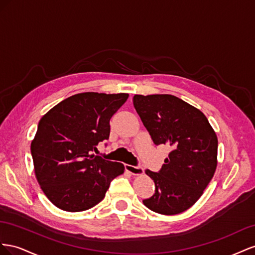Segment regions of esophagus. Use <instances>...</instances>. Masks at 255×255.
Here are the masks:
<instances>
[{
	"mask_svg": "<svg viewBox=\"0 0 255 255\" xmlns=\"http://www.w3.org/2000/svg\"><path fill=\"white\" fill-rule=\"evenodd\" d=\"M125 169H126L127 172H129L130 174H132V175H142V174L144 173L143 168L140 165L134 166V165H131V164H125Z\"/></svg>",
	"mask_w": 255,
	"mask_h": 255,
	"instance_id": "esophagus-1",
	"label": "esophagus"
}]
</instances>
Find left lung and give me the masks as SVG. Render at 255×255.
Listing matches in <instances>:
<instances>
[{"instance_id": "obj_1", "label": "left lung", "mask_w": 255, "mask_h": 255, "mask_svg": "<svg viewBox=\"0 0 255 255\" xmlns=\"http://www.w3.org/2000/svg\"><path fill=\"white\" fill-rule=\"evenodd\" d=\"M133 106L156 145L171 147L154 180L155 194L143 204L161 215H177L198 201L217 168L218 139L199 109L173 95H134Z\"/></svg>"}]
</instances>
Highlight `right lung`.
<instances>
[{"mask_svg": "<svg viewBox=\"0 0 255 255\" xmlns=\"http://www.w3.org/2000/svg\"><path fill=\"white\" fill-rule=\"evenodd\" d=\"M128 94L80 93L42 116L31 143L35 175L52 204L65 212H83L104 200L113 178L125 166L93 151L109 139L110 120Z\"/></svg>", "mask_w": 255, "mask_h": 255, "instance_id": "obj_1", "label": "right lung"}]
</instances>
